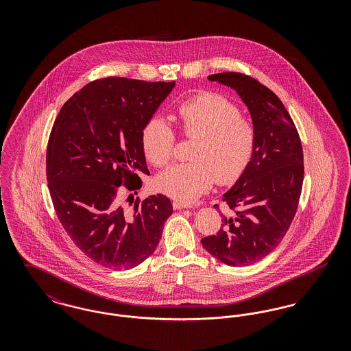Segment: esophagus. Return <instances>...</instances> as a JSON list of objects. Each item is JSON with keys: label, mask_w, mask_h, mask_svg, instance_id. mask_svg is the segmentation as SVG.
<instances>
[{"label": "esophagus", "mask_w": 351, "mask_h": 351, "mask_svg": "<svg viewBox=\"0 0 351 351\" xmlns=\"http://www.w3.org/2000/svg\"><path fill=\"white\" fill-rule=\"evenodd\" d=\"M172 206H173V209H176V210H182V209H185V208H191L189 204H184L182 201H173V202H172Z\"/></svg>", "instance_id": "34e87169"}]
</instances>
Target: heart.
<instances>
[{
  "mask_svg": "<svg viewBox=\"0 0 351 351\" xmlns=\"http://www.w3.org/2000/svg\"><path fill=\"white\" fill-rule=\"evenodd\" d=\"M180 130L192 145L191 162L173 165L155 180L158 191L192 202L208 192L215 180L229 184L237 180L250 162L255 146V129L250 119L241 116L237 105L217 93H204L185 101L178 110ZM146 158L160 167L172 159L176 133L167 121L155 116L142 132Z\"/></svg>",
  "mask_w": 351,
  "mask_h": 351,
  "instance_id": "heart-1",
  "label": "heart"
}]
</instances>
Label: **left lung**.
Wrapping results in <instances>:
<instances>
[{
    "instance_id": "obj_1",
    "label": "left lung",
    "mask_w": 351,
    "mask_h": 351,
    "mask_svg": "<svg viewBox=\"0 0 351 351\" xmlns=\"http://www.w3.org/2000/svg\"><path fill=\"white\" fill-rule=\"evenodd\" d=\"M208 80L230 86L246 104L255 146L247 167L222 197L221 229L201 243L228 266H249L276 249L298 212L304 180L300 136L283 102L254 77L222 72Z\"/></svg>"
}]
</instances>
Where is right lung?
<instances>
[{
    "label": "right lung",
    "instance_id": "obj_1",
    "mask_svg": "<svg viewBox=\"0 0 351 351\" xmlns=\"http://www.w3.org/2000/svg\"><path fill=\"white\" fill-rule=\"evenodd\" d=\"M175 82L105 77L62 106L51 130L46 169L53 209L73 243L97 265L130 269L155 251L172 215L165 195H136L150 175L142 132Z\"/></svg>",
    "mask_w": 351,
    "mask_h": 351
}]
</instances>
